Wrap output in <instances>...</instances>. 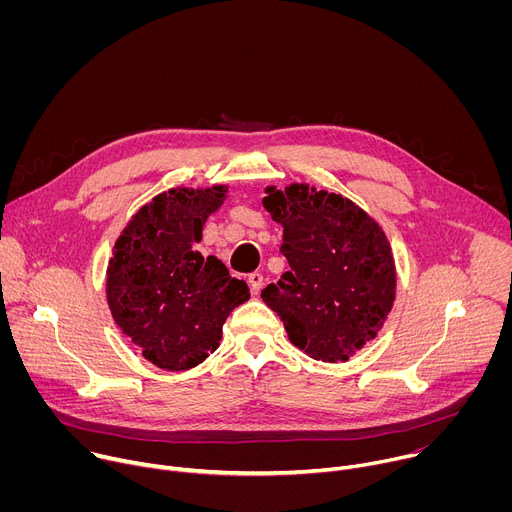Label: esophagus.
Returning <instances> with one entry per match:
<instances>
[{
  "label": "esophagus",
  "instance_id": "esophagus-1",
  "mask_svg": "<svg viewBox=\"0 0 512 512\" xmlns=\"http://www.w3.org/2000/svg\"><path fill=\"white\" fill-rule=\"evenodd\" d=\"M247 283H249L253 294L257 296L259 291H261V287H263V275H261V273H251V275L247 277Z\"/></svg>",
  "mask_w": 512,
  "mask_h": 512
}]
</instances>
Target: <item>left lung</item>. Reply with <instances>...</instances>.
<instances>
[{
  "instance_id": "obj_1",
  "label": "left lung",
  "mask_w": 512,
  "mask_h": 512,
  "mask_svg": "<svg viewBox=\"0 0 512 512\" xmlns=\"http://www.w3.org/2000/svg\"><path fill=\"white\" fill-rule=\"evenodd\" d=\"M283 227L289 271L261 291L289 342L322 362L348 360L383 328L397 289L391 243L375 218L342 194L310 184L265 188Z\"/></svg>"
}]
</instances>
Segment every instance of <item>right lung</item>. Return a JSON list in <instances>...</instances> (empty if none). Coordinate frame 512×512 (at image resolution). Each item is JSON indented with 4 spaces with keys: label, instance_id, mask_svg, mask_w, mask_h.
Here are the masks:
<instances>
[{
    "label": "right lung",
    "instance_id": "obj_1",
    "mask_svg": "<svg viewBox=\"0 0 512 512\" xmlns=\"http://www.w3.org/2000/svg\"><path fill=\"white\" fill-rule=\"evenodd\" d=\"M229 186L172 188L143 204L113 245L107 304L115 324L164 371H188L218 348L229 314L249 300L245 281L202 257L206 218Z\"/></svg>",
    "mask_w": 512,
    "mask_h": 512
}]
</instances>
